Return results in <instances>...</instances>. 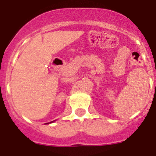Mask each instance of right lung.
I'll return each mask as SVG.
<instances>
[{
    "label": "right lung",
    "mask_w": 156,
    "mask_h": 156,
    "mask_svg": "<svg viewBox=\"0 0 156 156\" xmlns=\"http://www.w3.org/2000/svg\"><path fill=\"white\" fill-rule=\"evenodd\" d=\"M53 122V121H52V122ZM46 124H47V123H46Z\"/></svg>",
    "instance_id": "right-lung-1"
}]
</instances>
